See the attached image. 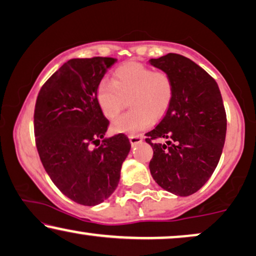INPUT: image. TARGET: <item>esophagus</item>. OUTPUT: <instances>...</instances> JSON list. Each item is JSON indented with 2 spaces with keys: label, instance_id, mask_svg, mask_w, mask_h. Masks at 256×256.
<instances>
[{
  "label": "esophagus",
  "instance_id": "34e87169",
  "mask_svg": "<svg viewBox=\"0 0 256 256\" xmlns=\"http://www.w3.org/2000/svg\"><path fill=\"white\" fill-rule=\"evenodd\" d=\"M128 139H130V142H131L132 146H136L137 144H139V142H142V136L131 134L130 137H128Z\"/></svg>",
  "mask_w": 256,
  "mask_h": 256
}]
</instances>
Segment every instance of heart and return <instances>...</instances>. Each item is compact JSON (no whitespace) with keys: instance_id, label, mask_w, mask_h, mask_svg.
Listing matches in <instances>:
<instances>
[{"instance_id":"b5f03b06","label":"heart","mask_w":256,"mask_h":256,"mask_svg":"<svg viewBox=\"0 0 256 256\" xmlns=\"http://www.w3.org/2000/svg\"><path fill=\"white\" fill-rule=\"evenodd\" d=\"M174 88L168 74L153 71L137 62H128L114 70L112 82L102 80L97 86L98 105L105 117L114 118L126 98L132 110L116 118L111 128L117 134H134L146 130L171 106Z\"/></svg>"}]
</instances>
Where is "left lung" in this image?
<instances>
[{"label": "left lung", "instance_id": "8db88e82", "mask_svg": "<svg viewBox=\"0 0 256 256\" xmlns=\"http://www.w3.org/2000/svg\"><path fill=\"white\" fill-rule=\"evenodd\" d=\"M148 63L168 74L174 88L171 106L146 134L153 148L150 172L168 192L190 196L210 178L222 153L227 130L222 97L216 82L187 57L168 54Z\"/></svg>", "mask_w": 256, "mask_h": 256}]
</instances>
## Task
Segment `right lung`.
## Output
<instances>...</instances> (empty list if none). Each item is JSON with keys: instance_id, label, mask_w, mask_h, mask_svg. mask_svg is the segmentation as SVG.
<instances>
[{"instance_id": "1", "label": "right lung", "mask_w": 256, "mask_h": 256, "mask_svg": "<svg viewBox=\"0 0 256 256\" xmlns=\"http://www.w3.org/2000/svg\"><path fill=\"white\" fill-rule=\"evenodd\" d=\"M114 63L111 57L68 60L44 83L35 105L40 162L57 188L84 206H96L114 192L131 150L125 134L104 138L108 120L96 97L98 84Z\"/></svg>"}]
</instances>
